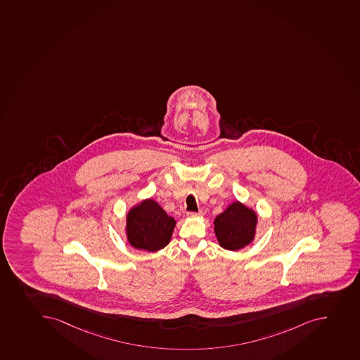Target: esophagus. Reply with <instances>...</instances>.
<instances>
[{"label":"esophagus","instance_id":"obj_1","mask_svg":"<svg viewBox=\"0 0 360 360\" xmlns=\"http://www.w3.org/2000/svg\"><path fill=\"white\" fill-rule=\"evenodd\" d=\"M187 215H188V217H198V216L202 215V212H189L188 214H187Z\"/></svg>","mask_w":360,"mask_h":360}]
</instances>
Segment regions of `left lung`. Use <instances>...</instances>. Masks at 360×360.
Segmentation results:
<instances>
[{
    "label": "left lung",
    "mask_w": 360,
    "mask_h": 360,
    "mask_svg": "<svg viewBox=\"0 0 360 360\" xmlns=\"http://www.w3.org/2000/svg\"><path fill=\"white\" fill-rule=\"evenodd\" d=\"M215 233L223 249L237 251L255 238L257 215L240 202H235L215 219Z\"/></svg>",
    "instance_id": "8db88e82"
}]
</instances>
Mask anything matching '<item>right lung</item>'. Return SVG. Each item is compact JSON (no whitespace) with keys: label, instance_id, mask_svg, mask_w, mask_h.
Returning a JSON list of instances; mask_svg holds the SVG:
<instances>
[{"label":"right lung","instance_id":"right-lung-1","mask_svg":"<svg viewBox=\"0 0 360 360\" xmlns=\"http://www.w3.org/2000/svg\"><path fill=\"white\" fill-rule=\"evenodd\" d=\"M175 219L151 198L132 208L127 217V236L134 248L155 252L171 240Z\"/></svg>","mask_w":360,"mask_h":360}]
</instances>
